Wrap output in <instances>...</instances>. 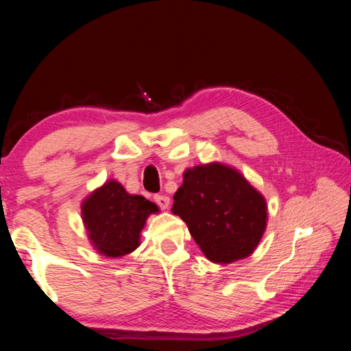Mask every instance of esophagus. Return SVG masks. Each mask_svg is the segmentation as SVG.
<instances>
[{"label": "esophagus", "mask_w": 351, "mask_h": 351, "mask_svg": "<svg viewBox=\"0 0 351 351\" xmlns=\"http://www.w3.org/2000/svg\"><path fill=\"white\" fill-rule=\"evenodd\" d=\"M154 202L158 205L161 210H167L169 205H170V199L167 196H164V195H155Z\"/></svg>", "instance_id": "34e87169"}]
</instances>
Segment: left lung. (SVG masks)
<instances>
[{"instance_id": "8db88e82", "label": "left lung", "mask_w": 351, "mask_h": 351, "mask_svg": "<svg viewBox=\"0 0 351 351\" xmlns=\"http://www.w3.org/2000/svg\"><path fill=\"white\" fill-rule=\"evenodd\" d=\"M171 213L187 223L204 255L230 264L255 250L267 225L264 197L219 162L189 169L173 196Z\"/></svg>"}]
</instances>
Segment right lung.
<instances>
[{
    "label": "right lung",
    "mask_w": 351,
    "mask_h": 351,
    "mask_svg": "<svg viewBox=\"0 0 351 351\" xmlns=\"http://www.w3.org/2000/svg\"><path fill=\"white\" fill-rule=\"evenodd\" d=\"M158 206L132 196L121 184L108 181L83 204V220L92 244L106 256H123L137 249L140 230Z\"/></svg>",
    "instance_id": "add662e5"
}]
</instances>
